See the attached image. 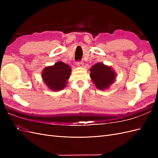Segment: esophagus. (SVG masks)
<instances>
[{"label": "esophagus", "mask_w": 158, "mask_h": 158, "mask_svg": "<svg viewBox=\"0 0 158 158\" xmlns=\"http://www.w3.org/2000/svg\"><path fill=\"white\" fill-rule=\"evenodd\" d=\"M83 62L82 61H77L76 62V65L78 66H80V67H82L83 66Z\"/></svg>", "instance_id": "esophagus-1"}]
</instances>
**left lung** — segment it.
Segmentation results:
<instances>
[{"label":"left lung","instance_id":"8db88e82","mask_svg":"<svg viewBox=\"0 0 158 158\" xmlns=\"http://www.w3.org/2000/svg\"><path fill=\"white\" fill-rule=\"evenodd\" d=\"M90 71V77L99 89L107 88L115 79L116 74L111 68L101 63L94 64Z\"/></svg>","mask_w":158,"mask_h":158}]
</instances>
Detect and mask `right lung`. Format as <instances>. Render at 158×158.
Returning a JSON list of instances; mask_svg holds the SVG:
<instances>
[{
  "label": "right lung",
  "mask_w": 158,
  "mask_h": 158,
  "mask_svg": "<svg viewBox=\"0 0 158 158\" xmlns=\"http://www.w3.org/2000/svg\"><path fill=\"white\" fill-rule=\"evenodd\" d=\"M71 73L70 66L63 62L46 67L42 72V77L46 85L53 91L64 88Z\"/></svg>",
  "instance_id": "obj_1"
}]
</instances>
